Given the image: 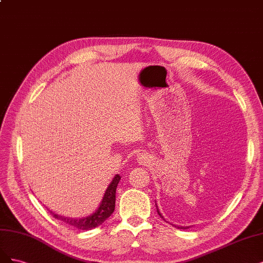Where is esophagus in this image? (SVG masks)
Listing matches in <instances>:
<instances>
[{
	"label": "esophagus",
	"instance_id": "1",
	"mask_svg": "<svg viewBox=\"0 0 263 263\" xmlns=\"http://www.w3.org/2000/svg\"><path fill=\"white\" fill-rule=\"evenodd\" d=\"M139 162L141 163V164H143V163H145L146 160H147V155H145V154H142V155H140L139 156Z\"/></svg>",
	"mask_w": 263,
	"mask_h": 263
}]
</instances>
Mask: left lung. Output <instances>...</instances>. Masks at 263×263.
<instances>
[{"label": "left lung", "instance_id": "obj_1", "mask_svg": "<svg viewBox=\"0 0 263 263\" xmlns=\"http://www.w3.org/2000/svg\"><path fill=\"white\" fill-rule=\"evenodd\" d=\"M156 208H157V206H156ZM157 212H158V214L160 215V217H163V216H162V214H160V213H159V211H158V209H157ZM163 218H164V217H163ZM178 228H179V230H187V227H182V226H181V227H178Z\"/></svg>", "mask_w": 263, "mask_h": 263}]
</instances>
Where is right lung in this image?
Listing matches in <instances>:
<instances>
[{"label":"right lung","mask_w":263,"mask_h":263,"mask_svg":"<svg viewBox=\"0 0 263 263\" xmlns=\"http://www.w3.org/2000/svg\"><path fill=\"white\" fill-rule=\"evenodd\" d=\"M120 179L121 177L119 175H116L114 180L109 184V187L106 190V193L103 198V201H101L100 206L98 208V210L95 212V213L90 216L76 219V218L57 215L52 213V212H50V213L52 214L53 217L61 219V221H63L64 223L74 226L75 228H78V230H81V231H88V230H91V228H95L103 224L106 219L114 213L115 206H116V190Z\"/></svg>","instance_id":"right-lung-1"}]
</instances>
